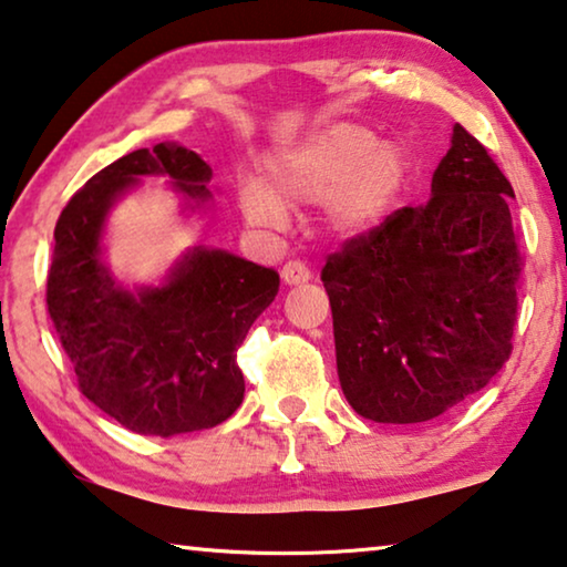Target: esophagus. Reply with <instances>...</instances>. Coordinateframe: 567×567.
I'll return each mask as SVG.
<instances>
[{
  "mask_svg": "<svg viewBox=\"0 0 567 567\" xmlns=\"http://www.w3.org/2000/svg\"><path fill=\"white\" fill-rule=\"evenodd\" d=\"M282 280H285L287 285L308 282V280H310V269H308L306 261H300V259L285 261V265H282Z\"/></svg>",
  "mask_w": 567,
  "mask_h": 567,
  "instance_id": "obj_1",
  "label": "esophagus"
}]
</instances>
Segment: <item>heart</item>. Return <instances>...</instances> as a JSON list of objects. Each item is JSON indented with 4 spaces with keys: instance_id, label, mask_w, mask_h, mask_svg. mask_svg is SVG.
<instances>
[{
    "instance_id": "1",
    "label": "heart",
    "mask_w": 567,
    "mask_h": 567,
    "mask_svg": "<svg viewBox=\"0 0 567 567\" xmlns=\"http://www.w3.org/2000/svg\"><path fill=\"white\" fill-rule=\"evenodd\" d=\"M402 181L400 150L367 126L333 124L269 159L267 183L244 177L239 206L251 226L280 229L290 216L287 200L333 198L338 226L367 229L390 210Z\"/></svg>"
}]
</instances>
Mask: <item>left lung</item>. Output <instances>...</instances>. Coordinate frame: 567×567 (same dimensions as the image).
Wrapping results in <instances>:
<instances>
[{
	"instance_id": "obj_1",
	"label": "left lung",
	"mask_w": 567,
	"mask_h": 567,
	"mask_svg": "<svg viewBox=\"0 0 567 567\" xmlns=\"http://www.w3.org/2000/svg\"><path fill=\"white\" fill-rule=\"evenodd\" d=\"M430 193L346 239L320 272L343 394L374 422L443 415L512 353L522 255L509 181L455 124Z\"/></svg>"
}]
</instances>
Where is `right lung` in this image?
Returning a JSON list of instances; mask_svg holds the SVG:
<instances>
[{"instance_id": "right-lung-1", "label": "right lung", "mask_w": 567, "mask_h": 567, "mask_svg": "<svg viewBox=\"0 0 567 567\" xmlns=\"http://www.w3.org/2000/svg\"><path fill=\"white\" fill-rule=\"evenodd\" d=\"M140 175H167L185 196L208 198L210 167L193 150L159 142L106 165L58 216L45 300L79 390L132 433L167 437L214 427L239 408L236 349L275 300L280 275L196 249L163 287L122 290L101 265L99 239L114 198Z\"/></svg>"}]
</instances>
